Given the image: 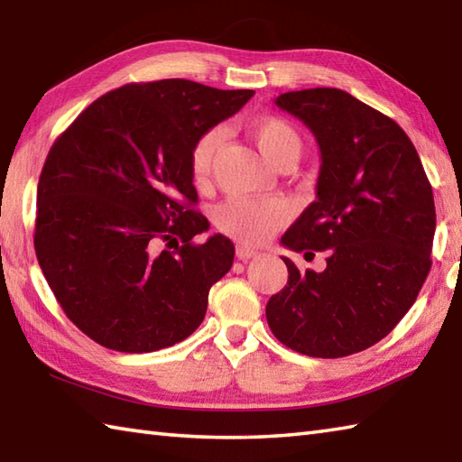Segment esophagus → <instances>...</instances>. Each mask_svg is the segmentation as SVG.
<instances>
[{"instance_id":"esophagus-1","label":"esophagus","mask_w":462,"mask_h":462,"mask_svg":"<svg viewBox=\"0 0 462 462\" xmlns=\"http://www.w3.org/2000/svg\"><path fill=\"white\" fill-rule=\"evenodd\" d=\"M236 256L240 260H250V258H256L258 252L254 250V248H250V246H244V244H240V246L236 248Z\"/></svg>"}]
</instances>
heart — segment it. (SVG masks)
Masks as SVG:
<instances>
[{"label":"heart","mask_w":462,"mask_h":462,"mask_svg":"<svg viewBox=\"0 0 462 462\" xmlns=\"http://www.w3.org/2000/svg\"><path fill=\"white\" fill-rule=\"evenodd\" d=\"M248 129L260 152L278 169H290L301 156V134L282 116H260L250 123ZM222 143L224 131L218 126L202 133L194 141L189 169L196 186H204L210 180ZM288 218L290 208L282 199H228L214 210V220L224 234L248 244H263Z\"/></svg>","instance_id":"b5f03b06"}]
</instances>
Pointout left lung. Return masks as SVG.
Masks as SVG:
<instances>
[{"mask_svg":"<svg viewBox=\"0 0 462 462\" xmlns=\"http://www.w3.org/2000/svg\"><path fill=\"white\" fill-rule=\"evenodd\" d=\"M321 152L318 199L282 236L293 252H328L323 272H300L272 296L266 319L283 346L346 357L375 346L413 306L430 270L433 189L401 126L329 87L276 97Z\"/></svg>","mask_w":462,"mask_h":462,"instance_id":"8db88e82","label":"left lung"}]
</instances>
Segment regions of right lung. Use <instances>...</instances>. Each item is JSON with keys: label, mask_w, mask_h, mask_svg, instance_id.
<instances>
[{"label": "right lung", "mask_w": 462, "mask_h": 462, "mask_svg": "<svg viewBox=\"0 0 462 462\" xmlns=\"http://www.w3.org/2000/svg\"><path fill=\"white\" fill-rule=\"evenodd\" d=\"M252 95L186 79L131 83L53 143L37 186L35 254L67 318L99 346L159 351L202 323L234 244L222 234L194 242L210 224L194 208L189 156ZM161 241L175 250L159 251Z\"/></svg>", "instance_id": "add662e5"}]
</instances>
